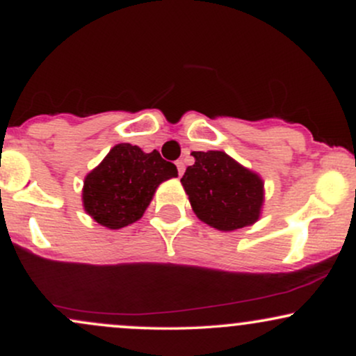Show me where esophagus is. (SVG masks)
<instances>
[{"label":"esophagus","instance_id":"34e87169","mask_svg":"<svg viewBox=\"0 0 356 356\" xmlns=\"http://www.w3.org/2000/svg\"><path fill=\"white\" fill-rule=\"evenodd\" d=\"M175 165H177L179 175H182L184 170H186V165H184V162H182V161H177V162H175Z\"/></svg>","mask_w":356,"mask_h":356}]
</instances>
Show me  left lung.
<instances>
[{
	"label": "left lung",
	"instance_id": "obj_1",
	"mask_svg": "<svg viewBox=\"0 0 356 356\" xmlns=\"http://www.w3.org/2000/svg\"><path fill=\"white\" fill-rule=\"evenodd\" d=\"M195 162L181 182L202 222L229 232L252 226L264 204V182L222 150L192 152Z\"/></svg>",
	"mask_w": 356,
	"mask_h": 356
}]
</instances>
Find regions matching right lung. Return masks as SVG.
<instances>
[{
  "mask_svg": "<svg viewBox=\"0 0 356 356\" xmlns=\"http://www.w3.org/2000/svg\"><path fill=\"white\" fill-rule=\"evenodd\" d=\"M177 177V167L157 150L147 154L132 144H117L83 181L81 202L95 222L122 229L144 216L155 191Z\"/></svg>",
  "mask_w": 356,
  "mask_h": 356,
  "instance_id": "1",
  "label": "right lung"
}]
</instances>
